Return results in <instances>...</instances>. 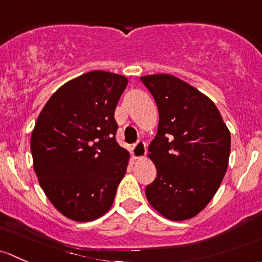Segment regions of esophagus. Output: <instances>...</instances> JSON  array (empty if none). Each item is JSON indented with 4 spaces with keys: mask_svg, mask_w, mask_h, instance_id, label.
Instances as JSON below:
<instances>
[{
    "mask_svg": "<svg viewBox=\"0 0 262 262\" xmlns=\"http://www.w3.org/2000/svg\"><path fill=\"white\" fill-rule=\"evenodd\" d=\"M145 152H146L145 141L144 140H137L134 144V146H132V156H134L135 159L141 158L142 155H145Z\"/></svg>",
    "mask_w": 262,
    "mask_h": 262,
    "instance_id": "34e87169",
    "label": "esophagus"
}]
</instances>
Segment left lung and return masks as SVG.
I'll list each match as a JSON object with an SVG mask.
<instances>
[{"mask_svg": "<svg viewBox=\"0 0 262 262\" xmlns=\"http://www.w3.org/2000/svg\"><path fill=\"white\" fill-rule=\"evenodd\" d=\"M159 110L149 152L155 180L147 201L164 217L189 220L211 202L228 166L231 135L211 99L170 74L141 77Z\"/></svg>", "mask_w": 262, "mask_h": 262, "instance_id": "left-lung-1", "label": "left lung"}]
</instances>
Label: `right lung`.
Here are the masks:
<instances>
[{"label": "right lung", "instance_id": "obj_1", "mask_svg": "<svg viewBox=\"0 0 262 262\" xmlns=\"http://www.w3.org/2000/svg\"><path fill=\"white\" fill-rule=\"evenodd\" d=\"M127 78L93 71L61 85L31 135L34 169L61 214L93 221L111 208L128 152L116 141L115 110Z\"/></svg>", "mask_w": 262, "mask_h": 262}]
</instances>
